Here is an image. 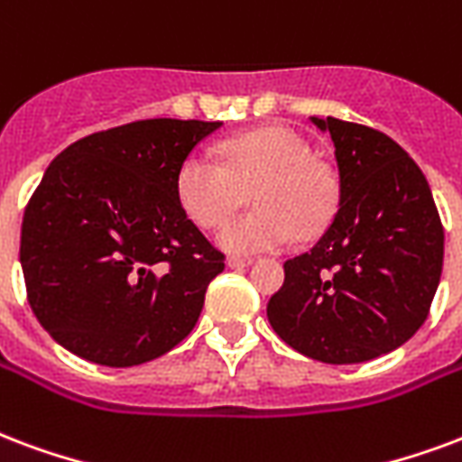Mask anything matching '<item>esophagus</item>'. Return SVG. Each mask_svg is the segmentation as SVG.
<instances>
[{"mask_svg": "<svg viewBox=\"0 0 462 462\" xmlns=\"http://www.w3.org/2000/svg\"><path fill=\"white\" fill-rule=\"evenodd\" d=\"M252 264V259H245V257H230L227 259V266L230 269H247Z\"/></svg>", "mask_w": 462, "mask_h": 462, "instance_id": "34e87169", "label": "esophagus"}]
</instances>
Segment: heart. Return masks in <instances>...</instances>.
Returning <instances> with one entry per match:
<instances>
[{
    "mask_svg": "<svg viewBox=\"0 0 462 462\" xmlns=\"http://www.w3.org/2000/svg\"><path fill=\"white\" fill-rule=\"evenodd\" d=\"M222 163L188 153L176 171V200L190 222L213 230L227 220L249 188L252 213L230 220L217 245L235 254L279 252L299 232L313 237L333 220L336 179L313 162L309 142L293 129L264 126L222 142Z\"/></svg>",
    "mask_w": 462,
    "mask_h": 462,
    "instance_id": "heart-1",
    "label": "heart"
}]
</instances>
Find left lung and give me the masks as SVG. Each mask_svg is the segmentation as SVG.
<instances>
[{"instance_id": "left-lung-1", "label": "left lung", "mask_w": 462, "mask_h": 462, "mask_svg": "<svg viewBox=\"0 0 462 462\" xmlns=\"http://www.w3.org/2000/svg\"><path fill=\"white\" fill-rule=\"evenodd\" d=\"M333 139L337 213L310 252L283 264L266 318L283 343L328 365L374 360L423 326L443 269L429 180L394 139L310 117Z\"/></svg>"}]
</instances>
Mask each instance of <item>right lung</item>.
<instances>
[{
  "label": "right lung",
  "instance_id": "1",
  "mask_svg": "<svg viewBox=\"0 0 462 462\" xmlns=\"http://www.w3.org/2000/svg\"><path fill=\"white\" fill-rule=\"evenodd\" d=\"M222 122L142 119L78 139L22 222L33 316L58 345L105 367L156 360L203 310L225 257L176 200V171Z\"/></svg>",
  "mask_w": 462,
  "mask_h": 462
}]
</instances>
